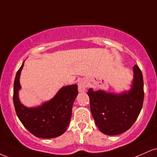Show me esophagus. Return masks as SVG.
<instances>
[{"label": "esophagus", "mask_w": 157, "mask_h": 157, "mask_svg": "<svg viewBox=\"0 0 157 157\" xmlns=\"http://www.w3.org/2000/svg\"><path fill=\"white\" fill-rule=\"evenodd\" d=\"M86 88H87V82L85 79H81L78 81V91L80 92H84Z\"/></svg>", "instance_id": "esophagus-1"}]
</instances>
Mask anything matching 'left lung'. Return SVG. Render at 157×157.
I'll list each match as a JSON object with an SVG mask.
<instances>
[{
  "label": "left lung",
  "mask_w": 157,
  "mask_h": 157,
  "mask_svg": "<svg viewBox=\"0 0 157 157\" xmlns=\"http://www.w3.org/2000/svg\"><path fill=\"white\" fill-rule=\"evenodd\" d=\"M133 70L134 80L129 91L115 94L89 89L87 92L95 124L106 135H117L128 130L141 111L144 100L143 77L136 65Z\"/></svg>",
  "instance_id": "8db88e82"
}]
</instances>
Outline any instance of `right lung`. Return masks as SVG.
I'll return each mask as SVG.
<instances>
[{
  "instance_id": "right-lung-1",
  "label": "right lung",
  "mask_w": 157,
  "mask_h": 157,
  "mask_svg": "<svg viewBox=\"0 0 157 157\" xmlns=\"http://www.w3.org/2000/svg\"><path fill=\"white\" fill-rule=\"evenodd\" d=\"M23 63L16 74L13 102L16 113L25 128L35 136L51 139L62 135L69 125L74 101L78 94L77 85L62 87L49 101L35 108H27L19 100L20 76Z\"/></svg>"
}]
</instances>
